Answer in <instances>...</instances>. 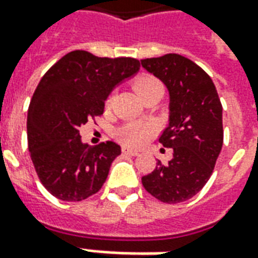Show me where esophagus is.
Segmentation results:
<instances>
[{"label":"esophagus","instance_id":"1","mask_svg":"<svg viewBox=\"0 0 258 258\" xmlns=\"http://www.w3.org/2000/svg\"><path fill=\"white\" fill-rule=\"evenodd\" d=\"M123 153L124 155H130V156H138V155H140V152L133 151V149H130V148H123Z\"/></svg>","mask_w":258,"mask_h":258}]
</instances>
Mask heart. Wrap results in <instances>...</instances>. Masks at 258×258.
Masks as SVG:
<instances>
[{"label": "heart", "instance_id": "b5f03b06", "mask_svg": "<svg viewBox=\"0 0 258 258\" xmlns=\"http://www.w3.org/2000/svg\"><path fill=\"white\" fill-rule=\"evenodd\" d=\"M134 88L137 94L142 98L146 94H149L152 91H163V87L160 81L152 76H141L135 80ZM113 95H109L106 101V105L112 103ZM153 135V128L151 124L144 123V121H128L124 125H121L116 133L117 140L125 146L135 148L145 144L146 141Z\"/></svg>", "mask_w": 258, "mask_h": 258}]
</instances>
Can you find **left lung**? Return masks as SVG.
<instances>
[{
  "label": "left lung",
  "instance_id": "8db88e82",
  "mask_svg": "<svg viewBox=\"0 0 258 258\" xmlns=\"http://www.w3.org/2000/svg\"><path fill=\"white\" fill-rule=\"evenodd\" d=\"M146 72L166 85L168 125L159 142L173 149L168 164L142 177V185L160 202L189 200L210 178L224 140L222 106L210 76L178 53L141 60Z\"/></svg>",
  "mask_w": 258,
  "mask_h": 258
}]
</instances>
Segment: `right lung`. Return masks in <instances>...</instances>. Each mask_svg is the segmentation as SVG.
<instances>
[{
    "instance_id": "obj_1",
    "label": "right lung",
    "mask_w": 258,
    "mask_h": 258,
    "mask_svg": "<svg viewBox=\"0 0 258 258\" xmlns=\"http://www.w3.org/2000/svg\"><path fill=\"white\" fill-rule=\"evenodd\" d=\"M138 70L134 58L73 51L44 74L29 106L27 141L38 178L55 198L81 202L105 184L121 148L112 141L84 144L80 128L101 116L110 92Z\"/></svg>"
}]
</instances>
